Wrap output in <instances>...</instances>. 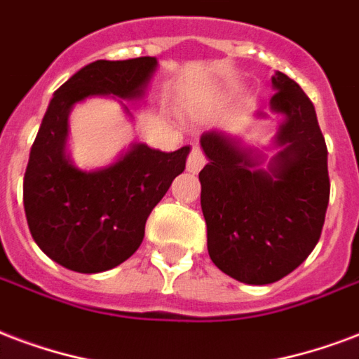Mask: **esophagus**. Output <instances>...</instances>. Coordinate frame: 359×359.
<instances>
[{"label":"esophagus","instance_id":"34e87169","mask_svg":"<svg viewBox=\"0 0 359 359\" xmlns=\"http://www.w3.org/2000/svg\"><path fill=\"white\" fill-rule=\"evenodd\" d=\"M204 164H206V157H204V153H202L198 147H193L189 153V157H187V172H191V174H196V172H201Z\"/></svg>","mask_w":359,"mask_h":359}]
</instances>
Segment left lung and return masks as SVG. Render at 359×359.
Returning <instances> with one entry per match:
<instances>
[{"mask_svg": "<svg viewBox=\"0 0 359 359\" xmlns=\"http://www.w3.org/2000/svg\"><path fill=\"white\" fill-rule=\"evenodd\" d=\"M271 111L282 117L266 168L265 153L223 130L204 132L201 206L208 253L231 278L252 285L278 282L320 241L330 202L327 147L316 111L297 83L272 75ZM257 118H269L263 111Z\"/></svg>", "mask_w": 359, "mask_h": 359, "instance_id": "8db88e82", "label": "left lung"}]
</instances>
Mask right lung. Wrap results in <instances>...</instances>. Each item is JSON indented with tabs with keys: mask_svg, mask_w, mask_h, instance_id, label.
<instances>
[{
	"mask_svg": "<svg viewBox=\"0 0 359 359\" xmlns=\"http://www.w3.org/2000/svg\"><path fill=\"white\" fill-rule=\"evenodd\" d=\"M157 66L155 56L96 60L72 75L48 104L24 174V212L37 246L69 271L94 274L128 259L144 241L151 210L185 170L189 145L164 153L136 142L96 170L77 168L67 153L75 104L93 96L140 102Z\"/></svg>",
	"mask_w": 359,
	"mask_h": 359,
	"instance_id": "add662e5",
	"label": "right lung"
}]
</instances>
